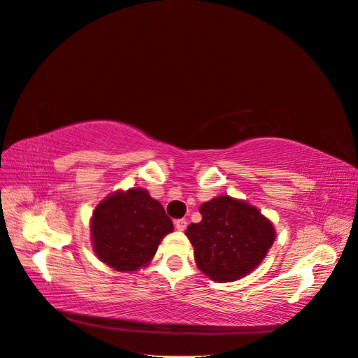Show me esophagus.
<instances>
[{
    "label": "esophagus",
    "mask_w": 358,
    "mask_h": 358,
    "mask_svg": "<svg viewBox=\"0 0 358 358\" xmlns=\"http://www.w3.org/2000/svg\"><path fill=\"white\" fill-rule=\"evenodd\" d=\"M174 224H176V229H177V230H180V232H182V230L187 227V220H186V218H178V220L174 222Z\"/></svg>",
    "instance_id": "34e87169"
}]
</instances>
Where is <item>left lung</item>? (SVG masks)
I'll return each instance as SVG.
<instances>
[{"label": "left lung", "mask_w": 358, "mask_h": 358, "mask_svg": "<svg viewBox=\"0 0 358 358\" xmlns=\"http://www.w3.org/2000/svg\"><path fill=\"white\" fill-rule=\"evenodd\" d=\"M202 220L192 223L186 235L196 266L215 282H232L255 271L275 241L269 218L256 206L230 196L201 205Z\"/></svg>", "instance_id": "left-lung-1"}]
</instances>
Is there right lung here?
Wrapping results in <instances>:
<instances>
[{
    "label": "right lung",
    "mask_w": 358,
    "mask_h": 358,
    "mask_svg": "<svg viewBox=\"0 0 358 358\" xmlns=\"http://www.w3.org/2000/svg\"><path fill=\"white\" fill-rule=\"evenodd\" d=\"M172 230L164 206L140 187L111 193L90 218L95 255L119 272L145 268Z\"/></svg>",
    "instance_id": "obj_1"
}]
</instances>
